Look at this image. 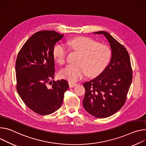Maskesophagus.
Listing matches in <instances>:
<instances>
[{"instance_id":"obj_1","label":"esophagus","mask_w":146,"mask_h":146,"mask_svg":"<svg viewBox=\"0 0 146 146\" xmlns=\"http://www.w3.org/2000/svg\"><path fill=\"white\" fill-rule=\"evenodd\" d=\"M68 83H69L70 88H73V87L77 85V84L76 82H72V81H69Z\"/></svg>"}]
</instances>
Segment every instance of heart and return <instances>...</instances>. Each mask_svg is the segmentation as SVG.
Returning <instances> with one entry per match:
<instances>
[{
  "instance_id": "obj_1",
  "label": "heart",
  "mask_w": 146,
  "mask_h": 146,
  "mask_svg": "<svg viewBox=\"0 0 146 146\" xmlns=\"http://www.w3.org/2000/svg\"><path fill=\"white\" fill-rule=\"evenodd\" d=\"M66 44L80 53L76 61L78 64L68 65L60 72L61 78L70 81H76L86 74L90 76L99 74L107 66L111 59L110 48L90 38H74L68 40ZM67 53V48L62 44L56 45L53 49V57L60 64H63L66 61Z\"/></svg>"
}]
</instances>
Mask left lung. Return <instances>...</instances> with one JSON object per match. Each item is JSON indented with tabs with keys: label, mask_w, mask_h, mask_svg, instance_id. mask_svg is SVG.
I'll return each instance as SVG.
<instances>
[{
	"label": "left lung",
	"mask_w": 146,
	"mask_h": 146,
	"mask_svg": "<svg viewBox=\"0 0 146 146\" xmlns=\"http://www.w3.org/2000/svg\"><path fill=\"white\" fill-rule=\"evenodd\" d=\"M93 33L106 38L111 58L99 75L83 84V106L92 115L103 118L115 114L123 106L132 81V70L130 57L123 46L106 31Z\"/></svg>",
	"instance_id": "1"
}]
</instances>
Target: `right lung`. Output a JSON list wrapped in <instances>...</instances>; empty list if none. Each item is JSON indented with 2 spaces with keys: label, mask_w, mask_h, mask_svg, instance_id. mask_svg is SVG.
Returning a JSON list of instances; mask_svg holds the SVG:
<instances>
[{
  "label": "right lung",
  "mask_w": 146,
  "mask_h": 146,
  "mask_svg": "<svg viewBox=\"0 0 146 146\" xmlns=\"http://www.w3.org/2000/svg\"><path fill=\"white\" fill-rule=\"evenodd\" d=\"M63 36L54 31L38 32L24 43L16 60L17 92L25 105L40 115L57 111L69 87L66 79L53 80L48 86L55 73L54 47Z\"/></svg>",
  "instance_id": "right-lung-1"
}]
</instances>
